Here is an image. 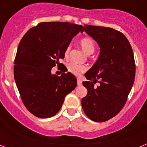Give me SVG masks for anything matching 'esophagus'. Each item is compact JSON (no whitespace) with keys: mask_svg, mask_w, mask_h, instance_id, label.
Instances as JSON below:
<instances>
[{"mask_svg":"<svg viewBox=\"0 0 147 147\" xmlns=\"http://www.w3.org/2000/svg\"><path fill=\"white\" fill-rule=\"evenodd\" d=\"M82 80H80V79H78V80H77V85H82Z\"/></svg>","mask_w":147,"mask_h":147,"instance_id":"34e87169","label":"esophagus"}]
</instances>
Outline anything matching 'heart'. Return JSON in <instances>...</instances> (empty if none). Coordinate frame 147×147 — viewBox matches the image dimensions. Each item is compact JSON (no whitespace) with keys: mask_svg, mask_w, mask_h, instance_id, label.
<instances>
[{"mask_svg":"<svg viewBox=\"0 0 147 147\" xmlns=\"http://www.w3.org/2000/svg\"><path fill=\"white\" fill-rule=\"evenodd\" d=\"M80 45L82 49L88 54H92L94 51L95 48H96L94 40L90 37H84V38L81 39L80 40ZM70 50H71V46L68 45L65 51V57H68ZM87 69H88V67L86 65L76 64L74 62L69 63L67 65L68 71L75 76H80L81 74H82L83 73H85L87 71Z\"/></svg>","mask_w":147,"mask_h":147,"instance_id":"b5f03b06","label":"heart"}]
</instances>
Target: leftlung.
Segmentation results:
<instances>
[{"instance_id":"8db88e82","label":"left lung","mask_w":147,"mask_h":147,"mask_svg":"<svg viewBox=\"0 0 147 147\" xmlns=\"http://www.w3.org/2000/svg\"><path fill=\"white\" fill-rule=\"evenodd\" d=\"M84 31L100 47L98 59L85 74L88 94L82 107L92 121L104 122L121 111L133 85L136 76L134 56L127 37L112 28L85 25ZM98 81L97 87L94 84Z\"/></svg>"}]
</instances>
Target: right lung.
Listing matches in <instances>:
<instances>
[{
	"mask_svg": "<svg viewBox=\"0 0 147 147\" xmlns=\"http://www.w3.org/2000/svg\"><path fill=\"white\" fill-rule=\"evenodd\" d=\"M81 25L67 22H42L30 28L18 45L14 76L23 104L38 118L52 117L59 112L66 95L76 86V78L63 71L51 74L73 37L84 32Z\"/></svg>",
	"mask_w": 147,
	"mask_h": 147,
	"instance_id": "add662e5",
	"label": "right lung"
}]
</instances>
